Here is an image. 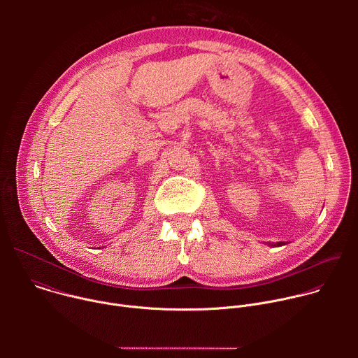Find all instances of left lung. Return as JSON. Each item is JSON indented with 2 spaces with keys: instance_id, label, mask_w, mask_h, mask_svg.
<instances>
[{
  "instance_id": "obj_1",
  "label": "left lung",
  "mask_w": 358,
  "mask_h": 358,
  "mask_svg": "<svg viewBox=\"0 0 358 358\" xmlns=\"http://www.w3.org/2000/svg\"><path fill=\"white\" fill-rule=\"evenodd\" d=\"M272 246H282V245H285V242H276V243H271Z\"/></svg>"
}]
</instances>
